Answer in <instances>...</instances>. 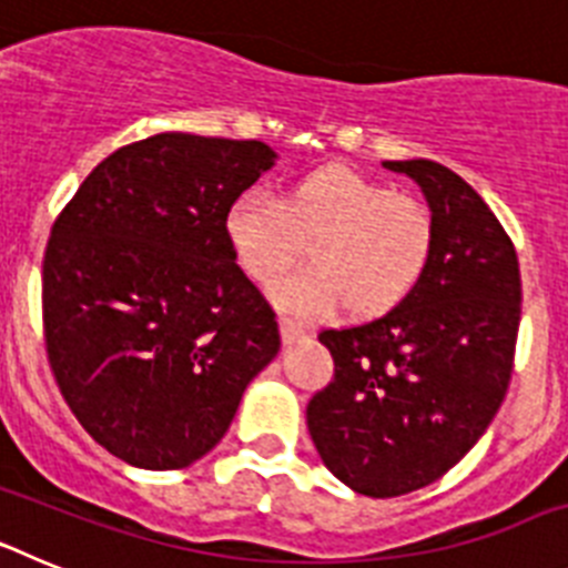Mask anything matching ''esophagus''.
<instances>
[{
	"label": "esophagus",
	"instance_id": "obj_1",
	"mask_svg": "<svg viewBox=\"0 0 568 568\" xmlns=\"http://www.w3.org/2000/svg\"><path fill=\"white\" fill-rule=\"evenodd\" d=\"M281 338H284V344H298L301 338H307V329L284 318L281 321Z\"/></svg>",
	"mask_w": 568,
	"mask_h": 568
}]
</instances>
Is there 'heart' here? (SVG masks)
Returning <instances> with one entry per match:
<instances>
[{"instance_id":"1","label":"heart","mask_w":568,"mask_h":568,"mask_svg":"<svg viewBox=\"0 0 568 568\" xmlns=\"http://www.w3.org/2000/svg\"><path fill=\"white\" fill-rule=\"evenodd\" d=\"M233 258L255 284H275L310 244L313 267L275 287L281 313L324 318L346 304L373 318L409 298L435 247V219L420 199L395 193L344 164H327L281 190L239 195L224 213Z\"/></svg>"}]
</instances>
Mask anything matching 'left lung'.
Instances as JSON below:
<instances>
[{
	"instance_id": "1",
	"label": "left lung",
	"mask_w": 568,
	"mask_h": 568,
	"mask_svg": "<svg viewBox=\"0 0 568 568\" xmlns=\"http://www.w3.org/2000/svg\"><path fill=\"white\" fill-rule=\"evenodd\" d=\"M409 175L435 219L429 267L381 318L324 329L335 378L307 404L321 460L366 498H398L453 469L504 404L520 327V267L486 202L429 159Z\"/></svg>"
}]
</instances>
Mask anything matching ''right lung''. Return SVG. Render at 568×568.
Wrapping results in <instances>:
<instances>
[{
  "label": "right lung",
  "mask_w": 568,
  "mask_h": 568,
  "mask_svg": "<svg viewBox=\"0 0 568 568\" xmlns=\"http://www.w3.org/2000/svg\"><path fill=\"white\" fill-rule=\"evenodd\" d=\"M275 159L255 139L150 135L110 153L50 230V366L79 424L124 464L204 458L278 355L275 313L224 235L227 207Z\"/></svg>",
  "instance_id": "1"
}]
</instances>
